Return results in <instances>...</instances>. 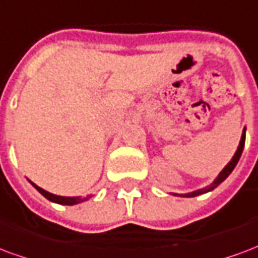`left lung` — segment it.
I'll return each mask as SVG.
<instances>
[{
  "label": "left lung",
  "mask_w": 258,
  "mask_h": 258,
  "mask_svg": "<svg viewBox=\"0 0 258 258\" xmlns=\"http://www.w3.org/2000/svg\"><path fill=\"white\" fill-rule=\"evenodd\" d=\"M244 140H246V127L243 128V133H242V137H240V142H239L238 149H236L235 155H233L232 159H231V162L228 163L227 166L222 168L221 173L217 175L216 179H214L210 185H207V186L202 188V189H196L194 190V192H188V194H170V195H173V196H179V198H195V196L207 194V192H210V190H213L214 188H217L218 185L221 184L222 181H225V179H227L228 175L232 173V170L235 168V166L238 164L239 159H240V156H242V152H243Z\"/></svg>",
  "instance_id": "left-lung-1"
}]
</instances>
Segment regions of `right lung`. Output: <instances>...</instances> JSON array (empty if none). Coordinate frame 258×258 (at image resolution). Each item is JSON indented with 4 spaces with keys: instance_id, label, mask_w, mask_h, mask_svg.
Returning <instances> with one entry per match:
<instances>
[{
    "instance_id": "add662e5",
    "label": "right lung",
    "mask_w": 258,
    "mask_h": 258,
    "mask_svg": "<svg viewBox=\"0 0 258 258\" xmlns=\"http://www.w3.org/2000/svg\"><path fill=\"white\" fill-rule=\"evenodd\" d=\"M30 184L36 188L40 194L44 196V198H47L48 200H51L53 203H58V205H63V206H73V205H79V203H83L85 200H88L92 198V195H87L85 198H81V196H59V195H53L51 192H47L45 189H42L40 188L38 185H36L34 182H31Z\"/></svg>"
}]
</instances>
